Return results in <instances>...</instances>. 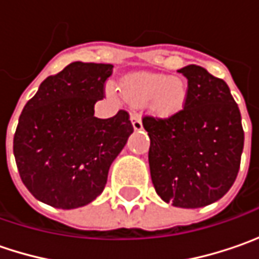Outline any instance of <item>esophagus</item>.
Segmentation results:
<instances>
[{"label":"esophagus","instance_id":"esophagus-1","mask_svg":"<svg viewBox=\"0 0 259 259\" xmlns=\"http://www.w3.org/2000/svg\"><path fill=\"white\" fill-rule=\"evenodd\" d=\"M131 124L134 131H141L143 130V121H141V116L138 114H131Z\"/></svg>","mask_w":259,"mask_h":259}]
</instances>
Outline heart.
I'll return each instance as SVG.
<instances>
[{
    "mask_svg": "<svg viewBox=\"0 0 259 259\" xmlns=\"http://www.w3.org/2000/svg\"><path fill=\"white\" fill-rule=\"evenodd\" d=\"M122 88L130 102L135 105L150 102V108L160 116H170L180 111L187 95V86L183 79L151 72L128 76Z\"/></svg>",
    "mask_w": 259,
    "mask_h": 259,
    "instance_id": "heart-1",
    "label": "heart"
}]
</instances>
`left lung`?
Instances as JSON below:
<instances>
[{"label": "left lung", "mask_w": 259, "mask_h": 259, "mask_svg": "<svg viewBox=\"0 0 259 259\" xmlns=\"http://www.w3.org/2000/svg\"><path fill=\"white\" fill-rule=\"evenodd\" d=\"M184 108L165 119L145 116L148 163L157 194L176 207H203L232 187L244 150L241 112L226 82L189 65Z\"/></svg>", "instance_id": "8db88e82"}]
</instances>
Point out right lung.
<instances>
[{
	"mask_svg": "<svg viewBox=\"0 0 259 259\" xmlns=\"http://www.w3.org/2000/svg\"><path fill=\"white\" fill-rule=\"evenodd\" d=\"M112 65L73 62L41 82L25 104L14 134L20 177L37 200L76 209L104 192L108 171L133 134L128 112L99 119Z\"/></svg>",
	"mask_w": 259,
	"mask_h": 259,
	"instance_id": "obj_1",
	"label": "right lung"
}]
</instances>
